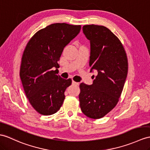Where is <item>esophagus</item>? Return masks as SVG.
Instances as JSON below:
<instances>
[{"mask_svg": "<svg viewBox=\"0 0 150 150\" xmlns=\"http://www.w3.org/2000/svg\"><path fill=\"white\" fill-rule=\"evenodd\" d=\"M72 84L73 85H79V83H78V82H76V81H72Z\"/></svg>", "mask_w": 150, "mask_h": 150, "instance_id": "obj_1", "label": "esophagus"}]
</instances>
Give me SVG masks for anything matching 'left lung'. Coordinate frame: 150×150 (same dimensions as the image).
Masks as SVG:
<instances>
[{
    "instance_id": "obj_1",
    "label": "left lung",
    "mask_w": 150,
    "mask_h": 150,
    "mask_svg": "<svg viewBox=\"0 0 150 150\" xmlns=\"http://www.w3.org/2000/svg\"><path fill=\"white\" fill-rule=\"evenodd\" d=\"M83 32L90 43V72L96 70L97 75L92 85L80 84V108L88 117L98 119L118 103L127 76V57L121 42L108 28L88 25Z\"/></svg>"
}]
</instances>
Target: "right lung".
Returning <instances> with one entry per match:
<instances>
[{"mask_svg":"<svg viewBox=\"0 0 150 150\" xmlns=\"http://www.w3.org/2000/svg\"><path fill=\"white\" fill-rule=\"evenodd\" d=\"M81 25L53 23L39 30L28 41L21 58L20 76L32 106L43 115L57 112L62 105L71 79L57 75L64 48L76 38Z\"/></svg>","mask_w":150,"mask_h":150,"instance_id":"add662e5","label":"right lung"}]
</instances>
